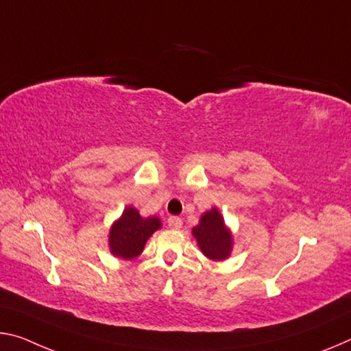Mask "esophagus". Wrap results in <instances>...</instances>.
<instances>
[{
  "instance_id": "obj_1",
  "label": "esophagus",
  "mask_w": 351,
  "mask_h": 351,
  "mask_svg": "<svg viewBox=\"0 0 351 351\" xmlns=\"http://www.w3.org/2000/svg\"><path fill=\"white\" fill-rule=\"evenodd\" d=\"M167 223H169L171 230H180V228L182 226V220L180 219V217H169Z\"/></svg>"
}]
</instances>
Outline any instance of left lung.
Segmentation results:
<instances>
[{
	"instance_id": "1",
	"label": "left lung",
	"mask_w": 351,
	"mask_h": 351,
	"mask_svg": "<svg viewBox=\"0 0 351 351\" xmlns=\"http://www.w3.org/2000/svg\"><path fill=\"white\" fill-rule=\"evenodd\" d=\"M192 236L208 259L220 263L231 256L234 239L230 226L225 223L223 215L215 206L202 214L198 225L192 228Z\"/></svg>"
}]
</instances>
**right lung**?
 Segmentation results:
<instances>
[{
    "instance_id": "obj_1",
    "label": "right lung",
    "mask_w": 351,
    "mask_h": 351,
    "mask_svg": "<svg viewBox=\"0 0 351 351\" xmlns=\"http://www.w3.org/2000/svg\"><path fill=\"white\" fill-rule=\"evenodd\" d=\"M160 219L156 215L142 217L132 206H126L123 213L109 230V252L115 258L131 261L141 256L145 243L154 231L160 230Z\"/></svg>"
}]
</instances>
